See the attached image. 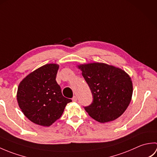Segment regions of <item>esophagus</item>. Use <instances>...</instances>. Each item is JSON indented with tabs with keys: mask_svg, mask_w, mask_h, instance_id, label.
I'll list each match as a JSON object with an SVG mask.
<instances>
[{
	"mask_svg": "<svg viewBox=\"0 0 157 157\" xmlns=\"http://www.w3.org/2000/svg\"><path fill=\"white\" fill-rule=\"evenodd\" d=\"M77 100H78V99H77V96H73V97L72 98V101H73V102H76L77 101Z\"/></svg>",
	"mask_w": 157,
	"mask_h": 157,
	"instance_id": "obj_1",
	"label": "esophagus"
}]
</instances>
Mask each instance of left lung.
<instances>
[{
  "label": "left lung",
  "instance_id": "1",
  "mask_svg": "<svg viewBox=\"0 0 157 157\" xmlns=\"http://www.w3.org/2000/svg\"><path fill=\"white\" fill-rule=\"evenodd\" d=\"M91 90L92 104L84 107L88 115L100 123L119 117L131 102L132 81L124 70L103 63L78 65Z\"/></svg>",
  "mask_w": 157,
  "mask_h": 157
}]
</instances>
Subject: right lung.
<instances>
[{
	"instance_id": "1",
	"label": "right lung",
	"mask_w": 157,
	"mask_h": 157,
	"mask_svg": "<svg viewBox=\"0 0 157 157\" xmlns=\"http://www.w3.org/2000/svg\"><path fill=\"white\" fill-rule=\"evenodd\" d=\"M59 65L50 63L29 73L19 83L17 101L22 113L36 124L49 127L61 117L71 99L63 96L56 81Z\"/></svg>"
}]
</instances>
